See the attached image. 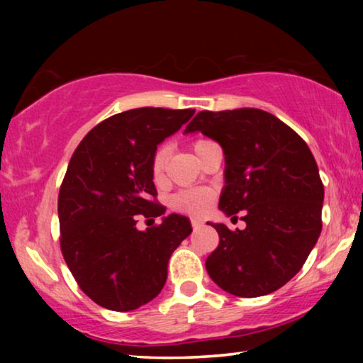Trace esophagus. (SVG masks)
I'll use <instances>...</instances> for the list:
<instances>
[{
	"instance_id": "34e87169",
	"label": "esophagus",
	"mask_w": 363,
	"mask_h": 363,
	"mask_svg": "<svg viewBox=\"0 0 363 363\" xmlns=\"http://www.w3.org/2000/svg\"><path fill=\"white\" fill-rule=\"evenodd\" d=\"M205 225V221L200 220V218H191V226L193 230H200V228Z\"/></svg>"
}]
</instances>
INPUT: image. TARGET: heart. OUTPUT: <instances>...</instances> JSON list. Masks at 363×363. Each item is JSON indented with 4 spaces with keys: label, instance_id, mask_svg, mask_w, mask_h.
Returning a JSON list of instances; mask_svg holds the SVG:
<instances>
[{
    "label": "heart",
    "instance_id": "obj_1",
    "mask_svg": "<svg viewBox=\"0 0 363 363\" xmlns=\"http://www.w3.org/2000/svg\"><path fill=\"white\" fill-rule=\"evenodd\" d=\"M205 143H208V140H196L193 143L195 152L200 150ZM168 157H170V147L167 143H162L155 150V153H153L152 158V175L155 178V182H158L163 177V170H165ZM210 205L211 193L208 190H203V188L183 190L172 198V206L177 211L186 213V215H200V213H205L210 208Z\"/></svg>",
    "mask_w": 363,
    "mask_h": 363
}]
</instances>
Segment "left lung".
Masks as SVG:
<instances>
[{
    "label": "left lung",
    "instance_id": "8db88e82",
    "mask_svg": "<svg viewBox=\"0 0 363 363\" xmlns=\"http://www.w3.org/2000/svg\"><path fill=\"white\" fill-rule=\"evenodd\" d=\"M201 132L225 153L220 210L245 211V230L213 225L220 245L206 271L238 297L271 294L301 271L322 230L324 185L307 143L259 108L198 112L185 133Z\"/></svg>",
    "mask_w": 363,
    "mask_h": 363
}]
</instances>
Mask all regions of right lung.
Listing matches in <instances>:
<instances>
[{
	"label": "right lung",
	"mask_w": 363,
	"mask_h": 363,
	"mask_svg": "<svg viewBox=\"0 0 363 363\" xmlns=\"http://www.w3.org/2000/svg\"><path fill=\"white\" fill-rule=\"evenodd\" d=\"M195 108L142 107L106 118L82 138L69 162L57 200L61 251L86 296L127 312L160 294L172 252L190 236L186 216H163L137 230V218H158L152 158Z\"/></svg>",
	"instance_id": "1"
}]
</instances>
